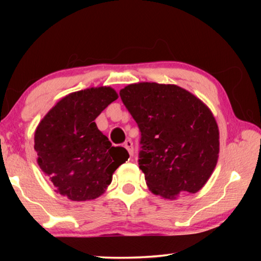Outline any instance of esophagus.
<instances>
[{
  "mask_svg": "<svg viewBox=\"0 0 261 261\" xmlns=\"http://www.w3.org/2000/svg\"><path fill=\"white\" fill-rule=\"evenodd\" d=\"M124 148L127 149L128 151V153H129V155L132 156L133 155V153H134V148H133V142H132L130 140H127L126 142H124Z\"/></svg>",
  "mask_w": 261,
  "mask_h": 261,
  "instance_id": "obj_1",
  "label": "esophagus"
}]
</instances>
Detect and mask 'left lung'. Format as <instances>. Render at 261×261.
Segmentation results:
<instances>
[{
	"label": "left lung",
	"instance_id": "8db88e82",
	"mask_svg": "<svg viewBox=\"0 0 261 261\" xmlns=\"http://www.w3.org/2000/svg\"><path fill=\"white\" fill-rule=\"evenodd\" d=\"M121 99L141 132L139 167L152 194H196L215 170L220 132L212 110L174 84H129Z\"/></svg>",
	"mask_w": 261,
	"mask_h": 261
}]
</instances>
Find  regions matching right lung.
<instances>
[{
  "label": "right lung",
  "mask_w": 261,
  "mask_h": 261,
  "mask_svg": "<svg viewBox=\"0 0 261 261\" xmlns=\"http://www.w3.org/2000/svg\"><path fill=\"white\" fill-rule=\"evenodd\" d=\"M119 97L110 87L71 92L46 114L34 133L38 165L56 192L71 201H91L105 194L113 173L129 154L114 147L95 119Z\"/></svg>",
  "instance_id": "1"
}]
</instances>
